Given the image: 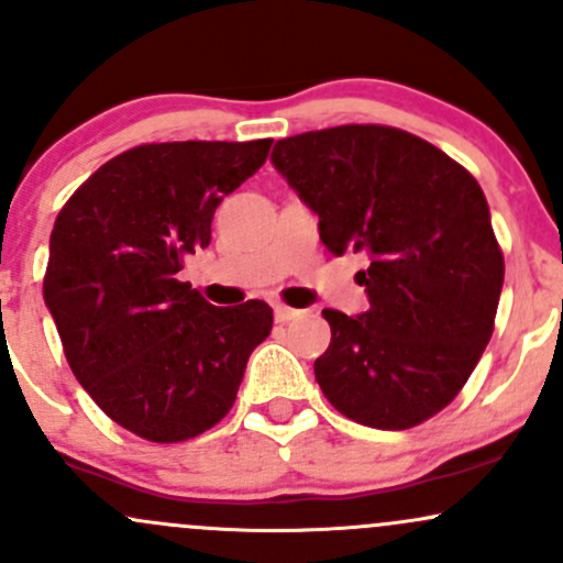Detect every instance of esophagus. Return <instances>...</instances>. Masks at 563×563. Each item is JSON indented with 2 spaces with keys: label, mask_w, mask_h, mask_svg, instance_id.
<instances>
[{
  "label": "esophagus",
  "mask_w": 563,
  "mask_h": 563,
  "mask_svg": "<svg viewBox=\"0 0 563 563\" xmlns=\"http://www.w3.org/2000/svg\"><path fill=\"white\" fill-rule=\"evenodd\" d=\"M299 316H301V310H294V307H288V305H275V321L277 323H288Z\"/></svg>",
  "instance_id": "1"
}]
</instances>
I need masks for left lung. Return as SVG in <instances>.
Returning <instances> with one entry per match:
<instances>
[{"label": "left lung", "mask_w": 563, "mask_h": 563, "mask_svg": "<svg viewBox=\"0 0 563 563\" xmlns=\"http://www.w3.org/2000/svg\"><path fill=\"white\" fill-rule=\"evenodd\" d=\"M272 164L318 216L327 251L369 258L356 275L366 312L323 310V396L372 429L429 421L494 334L505 256L483 188L431 142L377 123L277 140Z\"/></svg>", "instance_id": "obj_1"}]
</instances>
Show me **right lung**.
Segmentation results:
<instances>
[{"label":"right lung","instance_id":"add662e5","mask_svg":"<svg viewBox=\"0 0 563 563\" xmlns=\"http://www.w3.org/2000/svg\"><path fill=\"white\" fill-rule=\"evenodd\" d=\"M269 145H137L102 164L53 223L43 297L64 356L104 416L142 440L212 429L269 336L266 301L216 307L177 280L183 258L210 245L216 207Z\"/></svg>","mask_w":563,"mask_h":563}]
</instances>
